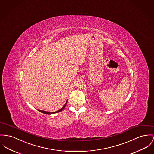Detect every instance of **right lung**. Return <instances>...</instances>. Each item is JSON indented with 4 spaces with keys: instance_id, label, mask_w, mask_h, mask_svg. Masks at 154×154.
Instances as JSON below:
<instances>
[{
    "instance_id": "add662e5",
    "label": "right lung",
    "mask_w": 154,
    "mask_h": 154,
    "mask_svg": "<svg viewBox=\"0 0 154 154\" xmlns=\"http://www.w3.org/2000/svg\"><path fill=\"white\" fill-rule=\"evenodd\" d=\"M67 102H68V100L66 101V103L65 104V105L62 107L61 109H60L59 110H58V111H57V112H53V113H51V112H46V111H44V110H38L39 112H40L41 113H44V114H55V113H59V112H61L62 110H63L64 109V108L65 107V106H66V104H67Z\"/></svg>"
}]
</instances>
